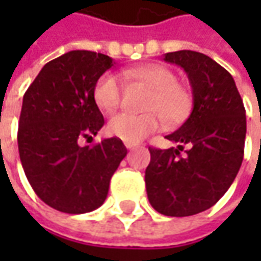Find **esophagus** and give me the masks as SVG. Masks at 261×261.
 Wrapping results in <instances>:
<instances>
[{
    "mask_svg": "<svg viewBox=\"0 0 261 261\" xmlns=\"http://www.w3.org/2000/svg\"><path fill=\"white\" fill-rule=\"evenodd\" d=\"M126 148L127 149H134V148H136V145H134V144H126Z\"/></svg>",
    "mask_w": 261,
    "mask_h": 261,
    "instance_id": "esophagus-1",
    "label": "esophagus"
}]
</instances>
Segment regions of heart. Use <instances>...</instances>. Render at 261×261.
<instances>
[{"mask_svg": "<svg viewBox=\"0 0 261 261\" xmlns=\"http://www.w3.org/2000/svg\"><path fill=\"white\" fill-rule=\"evenodd\" d=\"M126 75L144 83L152 93L148 97L146 113H122L110 119L107 132L126 144H138L144 138L164 126V114L168 122H180L192 110L193 97L189 88L175 81L174 72L160 64L138 66ZM123 86L115 74L107 72L95 83L93 90L95 105L106 113H113L122 103Z\"/></svg>", "mask_w": 261, "mask_h": 261, "instance_id": "b5f03b06", "label": "heart"}]
</instances>
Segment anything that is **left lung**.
<instances>
[{
	"mask_svg": "<svg viewBox=\"0 0 261 261\" xmlns=\"http://www.w3.org/2000/svg\"><path fill=\"white\" fill-rule=\"evenodd\" d=\"M164 61L181 66L193 93V110L168 141L177 148H149L146 195L156 212L190 216L212 207L225 195L244 156L246 109L236 81L212 58L177 50ZM187 145L186 155L179 151Z\"/></svg>",
	"mask_w": 261,
	"mask_h": 261,
	"instance_id": "1",
	"label": "left lung"
}]
</instances>
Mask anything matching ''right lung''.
Instances as JSON below:
<instances>
[{"label": "right lung", "instance_id": "obj_1", "mask_svg": "<svg viewBox=\"0 0 261 261\" xmlns=\"http://www.w3.org/2000/svg\"><path fill=\"white\" fill-rule=\"evenodd\" d=\"M112 66L110 56L71 50L47 62L23 97L17 134L21 166L36 195L59 212L86 214L103 205L127 154L119 138L80 145L105 125L93 90Z\"/></svg>", "mask_w": 261, "mask_h": 261}]
</instances>
